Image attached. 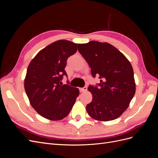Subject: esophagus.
<instances>
[{"label":"esophagus","mask_w":158,"mask_h":158,"mask_svg":"<svg viewBox=\"0 0 158 158\" xmlns=\"http://www.w3.org/2000/svg\"><path fill=\"white\" fill-rule=\"evenodd\" d=\"M87 90V87L86 86H84V88H80V92H84L85 91Z\"/></svg>","instance_id":"34e87169"}]
</instances>
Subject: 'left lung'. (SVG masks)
Returning <instances> with one entry per match:
<instances>
[{
	"instance_id": "1",
	"label": "left lung",
	"mask_w": 158,
	"mask_h": 158,
	"mask_svg": "<svg viewBox=\"0 0 158 158\" xmlns=\"http://www.w3.org/2000/svg\"><path fill=\"white\" fill-rule=\"evenodd\" d=\"M80 53L91 68L93 77L99 75V87L89 85L92 101L87 105L89 115L95 120L109 121L120 117L128 107L136 92L132 66L116 47L91 41L78 44Z\"/></svg>"
}]
</instances>
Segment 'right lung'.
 Segmentation results:
<instances>
[{
	"mask_svg": "<svg viewBox=\"0 0 158 158\" xmlns=\"http://www.w3.org/2000/svg\"><path fill=\"white\" fill-rule=\"evenodd\" d=\"M78 44L68 40L52 43L35 55L28 66L24 88L32 107L41 116L59 121L69 114L79 95L78 88L60 84L67 59Z\"/></svg>",
	"mask_w": 158,
	"mask_h": 158,
	"instance_id": "right-lung-1",
	"label": "right lung"
}]
</instances>
